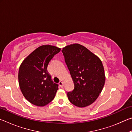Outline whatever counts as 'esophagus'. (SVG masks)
<instances>
[{
	"label": "esophagus",
	"mask_w": 132,
	"mask_h": 132,
	"mask_svg": "<svg viewBox=\"0 0 132 132\" xmlns=\"http://www.w3.org/2000/svg\"><path fill=\"white\" fill-rule=\"evenodd\" d=\"M59 86H60V87H63V82L62 81H59Z\"/></svg>",
	"instance_id": "esophagus-1"
}]
</instances>
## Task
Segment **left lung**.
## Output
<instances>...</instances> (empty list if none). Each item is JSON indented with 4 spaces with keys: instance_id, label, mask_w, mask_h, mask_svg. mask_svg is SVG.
<instances>
[{
    "instance_id": "1",
    "label": "left lung",
    "mask_w": 132,
    "mask_h": 132,
    "mask_svg": "<svg viewBox=\"0 0 132 132\" xmlns=\"http://www.w3.org/2000/svg\"><path fill=\"white\" fill-rule=\"evenodd\" d=\"M62 52L75 85L67 94L69 100L78 107L90 105L101 93L105 81L101 61L78 44L65 46Z\"/></svg>"
}]
</instances>
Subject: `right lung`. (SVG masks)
Segmentation results:
<instances>
[{
  "label": "right lung",
  "instance_id": "right-lung-1",
  "mask_svg": "<svg viewBox=\"0 0 132 132\" xmlns=\"http://www.w3.org/2000/svg\"><path fill=\"white\" fill-rule=\"evenodd\" d=\"M61 48L42 45L29 55L20 66L19 83L24 97L30 103L43 106L53 100L58 90L48 72L47 67Z\"/></svg>",
  "mask_w": 132,
  "mask_h": 132
}]
</instances>
